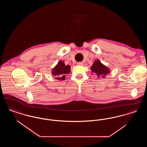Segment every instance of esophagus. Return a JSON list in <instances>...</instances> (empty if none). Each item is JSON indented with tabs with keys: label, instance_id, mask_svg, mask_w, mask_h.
<instances>
[{
	"label": "esophagus",
	"instance_id": "34e87169",
	"mask_svg": "<svg viewBox=\"0 0 147 147\" xmlns=\"http://www.w3.org/2000/svg\"><path fill=\"white\" fill-rule=\"evenodd\" d=\"M83 64H84V63L83 62H80L78 63V65H83Z\"/></svg>",
	"mask_w": 147,
	"mask_h": 147
}]
</instances>
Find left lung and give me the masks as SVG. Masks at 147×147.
I'll use <instances>...</instances> for the list:
<instances>
[{
	"mask_svg": "<svg viewBox=\"0 0 147 147\" xmlns=\"http://www.w3.org/2000/svg\"><path fill=\"white\" fill-rule=\"evenodd\" d=\"M91 74L96 75L98 78H105L110 72V68L107 67L100 62V60L96 59L90 67Z\"/></svg>",
	"mask_w": 147,
	"mask_h": 147,
	"instance_id": "1",
	"label": "left lung"
}]
</instances>
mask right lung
Listing matches in <instances>:
<instances>
[{
  "mask_svg": "<svg viewBox=\"0 0 147 147\" xmlns=\"http://www.w3.org/2000/svg\"><path fill=\"white\" fill-rule=\"evenodd\" d=\"M51 71L56 79L64 80H65V75L69 74L70 72V66L69 65H66L64 62L61 60Z\"/></svg>",
  "mask_w": 147,
  "mask_h": 147,
  "instance_id": "right-lung-1",
  "label": "right lung"
}]
</instances>
